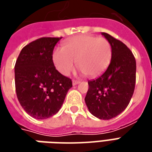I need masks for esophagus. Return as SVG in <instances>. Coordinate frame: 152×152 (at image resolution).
Returning <instances> with one entry per match:
<instances>
[{
	"mask_svg": "<svg viewBox=\"0 0 152 152\" xmlns=\"http://www.w3.org/2000/svg\"><path fill=\"white\" fill-rule=\"evenodd\" d=\"M80 82V80H72V85H73V86H76V85H78Z\"/></svg>",
	"mask_w": 152,
	"mask_h": 152,
	"instance_id": "esophagus-1",
	"label": "esophagus"
}]
</instances>
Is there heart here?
Segmentation results:
<instances>
[{
  "instance_id": "obj_1",
  "label": "heart",
  "mask_w": 152,
  "mask_h": 152,
  "mask_svg": "<svg viewBox=\"0 0 152 152\" xmlns=\"http://www.w3.org/2000/svg\"><path fill=\"white\" fill-rule=\"evenodd\" d=\"M112 56V46L106 38L81 35L71 39L63 48L55 49L53 62L57 70L64 76L72 72L76 62L83 73L96 77L107 68Z\"/></svg>"
}]
</instances>
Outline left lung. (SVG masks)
Instances as JSON below:
<instances>
[{
  "label": "left lung",
  "mask_w": 152,
  "mask_h": 152,
  "mask_svg": "<svg viewBox=\"0 0 152 152\" xmlns=\"http://www.w3.org/2000/svg\"><path fill=\"white\" fill-rule=\"evenodd\" d=\"M111 44L112 56L105 72L89 80L85 101L92 115L101 120H110L127 107L134 94L136 82V60L122 41L102 32Z\"/></svg>",
  "instance_id": "left-lung-1"
}]
</instances>
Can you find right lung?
Instances as JSON below:
<instances>
[{
    "instance_id": "add662e5",
    "label": "right lung",
    "mask_w": 152,
    "mask_h": 152,
    "mask_svg": "<svg viewBox=\"0 0 152 152\" xmlns=\"http://www.w3.org/2000/svg\"><path fill=\"white\" fill-rule=\"evenodd\" d=\"M62 37H41L22 49L15 66L18 102L31 117L47 119L59 111L72 80L56 70L53 51Z\"/></svg>"
}]
</instances>
